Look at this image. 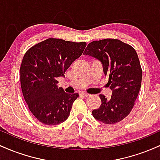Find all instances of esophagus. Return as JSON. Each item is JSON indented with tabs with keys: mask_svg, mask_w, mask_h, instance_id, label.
Instances as JSON below:
<instances>
[{
	"mask_svg": "<svg viewBox=\"0 0 160 160\" xmlns=\"http://www.w3.org/2000/svg\"><path fill=\"white\" fill-rule=\"evenodd\" d=\"M80 95H82V96H85V97H88V96H89V95H90L89 94H88V93L84 92H82L80 93Z\"/></svg>",
	"mask_w": 160,
	"mask_h": 160,
	"instance_id": "1",
	"label": "esophagus"
}]
</instances>
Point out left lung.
<instances>
[{
	"label": "left lung",
	"mask_w": 160,
	"mask_h": 160,
	"mask_svg": "<svg viewBox=\"0 0 160 160\" xmlns=\"http://www.w3.org/2000/svg\"><path fill=\"white\" fill-rule=\"evenodd\" d=\"M83 55L102 62L112 90L111 98L99 95L102 103L92 111L93 117L105 124L122 120L132 110L141 85L142 69L136 51L120 40L108 38L89 43Z\"/></svg>",
	"instance_id": "left-lung-1"
}]
</instances>
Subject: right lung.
Wrapping results in <instances>:
<instances>
[{
	"label": "right lung",
	"instance_id": "right-lung-1",
	"mask_svg": "<svg viewBox=\"0 0 160 160\" xmlns=\"http://www.w3.org/2000/svg\"><path fill=\"white\" fill-rule=\"evenodd\" d=\"M86 42L48 38L25 52L20 67V82L25 102L42 123L58 125L69 117L78 93L68 94L57 86L64 74L82 55Z\"/></svg>",
	"mask_w": 160,
	"mask_h": 160
}]
</instances>
